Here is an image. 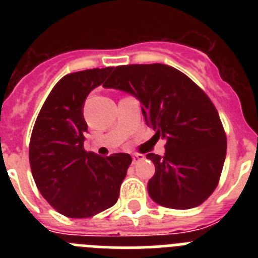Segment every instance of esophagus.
Returning a JSON list of instances; mask_svg holds the SVG:
<instances>
[{"instance_id":"1","label":"esophagus","mask_w":258,"mask_h":258,"mask_svg":"<svg viewBox=\"0 0 258 258\" xmlns=\"http://www.w3.org/2000/svg\"><path fill=\"white\" fill-rule=\"evenodd\" d=\"M143 159H145V157H143V155H140V154L132 155V161H133V164L138 163V161L143 160Z\"/></svg>"}]
</instances>
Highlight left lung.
I'll list each match as a JSON object with an SVG mask.
<instances>
[{"label": "left lung", "mask_w": 258, "mask_h": 258, "mask_svg": "<svg viewBox=\"0 0 258 258\" xmlns=\"http://www.w3.org/2000/svg\"><path fill=\"white\" fill-rule=\"evenodd\" d=\"M104 88L141 102L146 124L165 140V154H147L155 174L147 184L159 206L190 209L217 187L226 157V136L217 109L186 75L165 64L116 67Z\"/></svg>", "instance_id": "left-lung-1"}]
</instances>
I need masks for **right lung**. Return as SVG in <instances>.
Returning a JSON list of instances; mask_svg holds the SVG:
<instances>
[{"label":"right lung","instance_id":"right-lung-1","mask_svg":"<svg viewBox=\"0 0 258 258\" xmlns=\"http://www.w3.org/2000/svg\"><path fill=\"white\" fill-rule=\"evenodd\" d=\"M111 71L112 67L80 71L59 80L32 132L33 179L50 206L67 217H92L111 208L132 163L131 155L124 152L102 157L84 150L85 99Z\"/></svg>","mask_w":258,"mask_h":258}]
</instances>
